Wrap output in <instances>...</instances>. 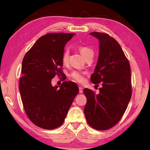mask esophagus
<instances>
[{
  "label": "esophagus",
  "mask_w": 150,
  "mask_h": 150,
  "mask_svg": "<svg viewBox=\"0 0 150 150\" xmlns=\"http://www.w3.org/2000/svg\"><path fill=\"white\" fill-rule=\"evenodd\" d=\"M79 93H82L83 92V88H82V86H79Z\"/></svg>",
  "instance_id": "obj_1"
}]
</instances>
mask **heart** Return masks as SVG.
Listing matches in <instances>:
<instances>
[{
	"instance_id": "obj_1",
	"label": "heart",
	"mask_w": 150,
	"mask_h": 150,
	"mask_svg": "<svg viewBox=\"0 0 150 150\" xmlns=\"http://www.w3.org/2000/svg\"><path fill=\"white\" fill-rule=\"evenodd\" d=\"M79 50L84 59L86 58V57L89 55H90V54H93V50L86 46H81L79 48ZM68 59H69V50H66L64 51V52L63 53L62 57V60L63 63L66 64L68 62ZM71 77H72L73 79H74L75 81L79 82H82L84 80L83 73L80 72V71L72 72V73L71 74Z\"/></svg>"
}]
</instances>
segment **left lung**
<instances>
[{
	"label": "left lung",
	"instance_id": "8db88e82",
	"mask_svg": "<svg viewBox=\"0 0 150 150\" xmlns=\"http://www.w3.org/2000/svg\"><path fill=\"white\" fill-rule=\"evenodd\" d=\"M99 40V53L94 73L93 84L102 82L100 93L96 95L84 88L87 98L84 114L89 125L97 130L112 128L121 119L132 97L131 70L120 44L109 35L91 32Z\"/></svg>",
	"mask_w": 150,
	"mask_h": 150
}]
</instances>
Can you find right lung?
Returning a JSON list of instances; mask_svg holds the SVG:
<instances>
[{
  "mask_svg": "<svg viewBox=\"0 0 150 150\" xmlns=\"http://www.w3.org/2000/svg\"><path fill=\"white\" fill-rule=\"evenodd\" d=\"M75 33H51L41 37L26 53L19 80L22 104L30 120L41 128L61 126L79 88L65 81L53 86L52 79L62 75V54L66 43Z\"/></svg>",
  "mask_w": 150,
  "mask_h": 150,
  "instance_id": "right-lung-1",
  "label": "right lung"
}]
</instances>
